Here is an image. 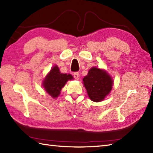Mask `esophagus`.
Wrapping results in <instances>:
<instances>
[{
    "mask_svg": "<svg viewBox=\"0 0 153 153\" xmlns=\"http://www.w3.org/2000/svg\"><path fill=\"white\" fill-rule=\"evenodd\" d=\"M73 76H74V77L75 78V79H79V76L78 72H74V74H73Z\"/></svg>",
    "mask_w": 153,
    "mask_h": 153,
    "instance_id": "obj_1",
    "label": "esophagus"
}]
</instances>
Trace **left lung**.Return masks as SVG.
<instances>
[{
  "mask_svg": "<svg viewBox=\"0 0 153 153\" xmlns=\"http://www.w3.org/2000/svg\"><path fill=\"white\" fill-rule=\"evenodd\" d=\"M90 99L94 102L102 101L111 91L113 80L106 71L93 67L83 79Z\"/></svg>",
  "mask_w": 153,
  "mask_h": 153,
  "instance_id": "obj_1",
  "label": "left lung"
}]
</instances>
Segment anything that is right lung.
<instances>
[{"label": "right lung", "instance_id": "1", "mask_svg": "<svg viewBox=\"0 0 153 153\" xmlns=\"http://www.w3.org/2000/svg\"><path fill=\"white\" fill-rule=\"evenodd\" d=\"M71 74H62L58 66H54L51 70L43 82V86L48 94L55 99L60 95L61 89L68 80L73 79Z\"/></svg>", "mask_w": 153, "mask_h": 153}]
</instances>
